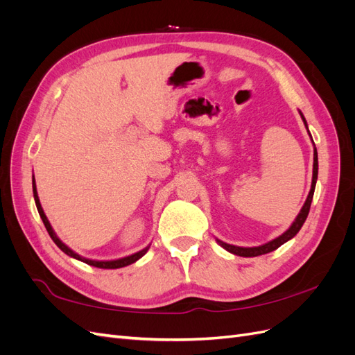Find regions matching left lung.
<instances>
[{
    "mask_svg": "<svg viewBox=\"0 0 355 355\" xmlns=\"http://www.w3.org/2000/svg\"><path fill=\"white\" fill-rule=\"evenodd\" d=\"M300 116H302V120L306 125V121L304 115L300 114ZM317 175H318V158H317V149L314 148V170H313V185H311V191H309V196L304 204L302 210H300V213L297 214L296 220L292 223V227H290L283 235H280V237L266 243L263 245H259V247H237V245H231V244H227L223 243L220 240H218V243L223 247L225 250H228L237 256H244V257H253V256H259V254H265V253H270L272 250H277L278 247H280L282 244H284L286 241H288L290 239H293L295 235L299 232V230L302 228L304 222L306 220V216L309 213V207H311V201H313V197H314V189H315V182H317Z\"/></svg>",
    "mask_w": 355,
    "mask_h": 355,
    "instance_id": "obj_1",
    "label": "left lung"
}]
</instances>
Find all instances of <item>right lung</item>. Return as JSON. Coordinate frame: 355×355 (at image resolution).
I'll return each mask as SVG.
<instances>
[{
  "instance_id": "right-lung-1",
  "label": "right lung",
  "mask_w": 355,
  "mask_h": 355,
  "mask_svg": "<svg viewBox=\"0 0 355 355\" xmlns=\"http://www.w3.org/2000/svg\"><path fill=\"white\" fill-rule=\"evenodd\" d=\"M32 189H34V198H35V204H37V209H38V213H40V216H41V219H42V222H44V227H46V230H47V232H49V235L51 237V240L56 243V245L59 247V249L62 250V252H65L68 256H71V257H75V259H78V261H81V262H84V263H87V265H92V266H96V268H102V270H116V268H123V266H127V265H130V263H133V262H136L137 259H141V257L148 252V247L146 249H144V250H141V252H137V253H135V254H132V256H127V257H123V259H118V261H108V262H99V261H90V259H85V257H81L80 254H77V253H73L68 245H65L63 244L58 237H56V234H55V231L51 230V227H50V222L47 220V218H46V214H44V211H42V207H41V204H40V200H38V194H37V188H35V180L32 179Z\"/></svg>"
}]
</instances>
